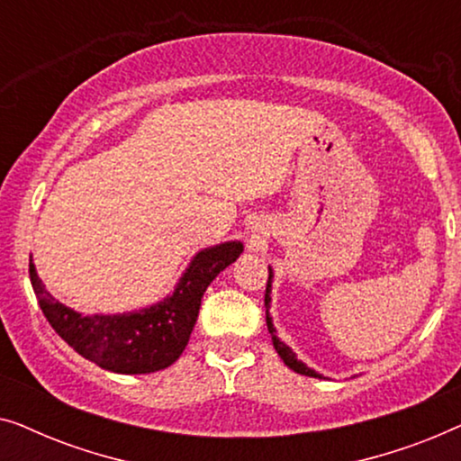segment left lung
Instances as JSON below:
<instances>
[{
	"instance_id": "8db88e82",
	"label": "left lung",
	"mask_w": 461,
	"mask_h": 461,
	"mask_svg": "<svg viewBox=\"0 0 461 461\" xmlns=\"http://www.w3.org/2000/svg\"><path fill=\"white\" fill-rule=\"evenodd\" d=\"M273 276H275L273 275V268L268 267V283H267V295H264V306H267V325H268L270 338H273L275 350L279 352V357L283 358V363H285L289 369H294L295 374L308 375V377H319V380H323V375H321L319 371H314V369L308 367L306 363H302L300 358L295 357V352L289 348V346L283 342V339H279V336H276V330H275V325H273V317H270V312H268V308H270V292H273Z\"/></svg>"
}]
</instances>
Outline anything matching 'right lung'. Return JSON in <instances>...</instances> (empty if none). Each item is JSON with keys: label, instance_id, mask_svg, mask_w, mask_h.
Instances as JSON below:
<instances>
[{"label": "right lung", "instance_id": "right-lung-1", "mask_svg": "<svg viewBox=\"0 0 461 461\" xmlns=\"http://www.w3.org/2000/svg\"><path fill=\"white\" fill-rule=\"evenodd\" d=\"M243 254L241 241L212 245L193 256L174 292L123 314H84L54 300L29 262L31 285L48 323L75 352L113 374H153L178 361L199 317L205 289Z\"/></svg>", "mask_w": 461, "mask_h": 461}]
</instances>
